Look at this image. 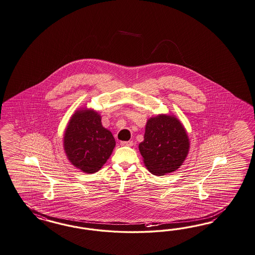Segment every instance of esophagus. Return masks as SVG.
<instances>
[{
	"label": "esophagus",
	"mask_w": 255,
	"mask_h": 255,
	"mask_svg": "<svg viewBox=\"0 0 255 255\" xmlns=\"http://www.w3.org/2000/svg\"><path fill=\"white\" fill-rule=\"evenodd\" d=\"M121 145L131 146V145H133V143H132V141H123V142H121Z\"/></svg>",
	"instance_id": "1"
}]
</instances>
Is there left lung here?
<instances>
[{"label":"left lung","instance_id":"left-lung-1","mask_svg":"<svg viewBox=\"0 0 255 255\" xmlns=\"http://www.w3.org/2000/svg\"><path fill=\"white\" fill-rule=\"evenodd\" d=\"M138 147L146 169L160 176L180 168L187 157L190 142L176 116L158 114L147 120L144 141Z\"/></svg>","mask_w":255,"mask_h":255}]
</instances>
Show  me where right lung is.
<instances>
[{"instance_id":"1","label":"right lung","mask_w":255,"mask_h":255,"mask_svg":"<svg viewBox=\"0 0 255 255\" xmlns=\"http://www.w3.org/2000/svg\"><path fill=\"white\" fill-rule=\"evenodd\" d=\"M116 142L110 130L103 127L97 110L83 108L69 119L63 137V146L72 165L85 173H95L107 162Z\"/></svg>"}]
</instances>
